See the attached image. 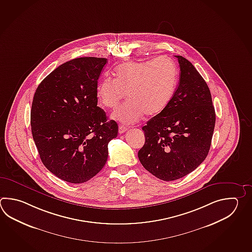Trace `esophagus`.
I'll return each instance as SVG.
<instances>
[{
  "label": "esophagus",
  "instance_id": "obj_1",
  "mask_svg": "<svg viewBox=\"0 0 252 252\" xmlns=\"http://www.w3.org/2000/svg\"><path fill=\"white\" fill-rule=\"evenodd\" d=\"M128 130V128L126 127V126H122V125H120L119 126V127H118V132H119V134H124L125 132H126Z\"/></svg>",
  "mask_w": 252,
  "mask_h": 252
}]
</instances>
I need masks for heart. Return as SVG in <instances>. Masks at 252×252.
I'll use <instances>...</instances> for the list:
<instances>
[{"label":"heart","instance_id":"b5f03b06","mask_svg":"<svg viewBox=\"0 0 252 252\" xmlns=\"http://www.w3.org/2000/svg\"><path fill=\"white\" fill-rule=\"evenodd\" d=\"M115 80L105 78L98 82L96 96L108 108H116L127 94L129 101L112 114L121 123H135L143 118L162 113L173 97L177 69L165 57L154 61L124 63L116 68Z\"/></svg>","mask_w":252,"mask_h":252}]
</instances>
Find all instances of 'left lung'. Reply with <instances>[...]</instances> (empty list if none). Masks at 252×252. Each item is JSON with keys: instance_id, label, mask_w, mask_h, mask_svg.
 I'll use <instances>...</instances> for the list:
<instances>
[{"instance_id": "obj_1", "label": "left lung", "mask_w": 252, "mask_h": 252, "mask_svg": "<svg viewBox=\"0 0 252 252\" xmlns=\"http://www.w3.org/2000/svg\"><path fill=\"white\" fill-rule=\"evenodd\" d=\"M180 82L162 113L143 130L138 158L145 170L165 181L179 180L195 170L210 150L216 112L209 88L194 65L181 56Z\"/></svg>"}]
</instances>
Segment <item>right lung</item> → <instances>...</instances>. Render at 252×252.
<instances>
[{
    "label": "right lung",
    "mask_w": 252,
    "mask_h": 252,
    "mask_svg": "<svg viewBox=\"0 0 252 252\" xmlns=\"http://www.w3.org/2000/svg\"><path fill=\"white\" fill-rule=\"evenodd\" d=\"M106 58L80 57L64 63L36 88L32 136L43 164L61 180L79 184L98 174L118 124L97 106L96 88Z\"/></svg>",
    "instance_id": "add662e5"
}]
</instances>
